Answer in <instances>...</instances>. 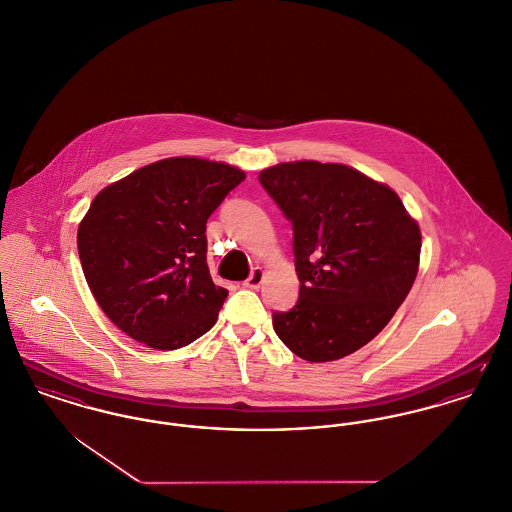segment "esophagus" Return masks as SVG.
Listing matches in <instances>:
<instances>
[{"label":"esophagus","mask_w":512,"mask_h":512,"mask_svg":"<svg viewBox=\"0 0 512 512\" xmlns=\"http://www.w3.org/2000/svg\"><path fill=\"white\" fill-rule=\"evenodd\" d=\"M263 280H265V271L263 269H259V267H255L251 274H249V278L243 282V286L245 288H251V290H257L261 284H263Z\"/></svg>","instance_id":"esophagus-1"}]
</instances>
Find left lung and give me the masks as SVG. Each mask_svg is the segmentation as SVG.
Here are the masks:
<instances>
[{
	"mask_svg": "<svg viewBox=\"0 0 512 512\" xmlns=\"http://www.w3.org/2000/svg\"><path fill=\"white\" fill-rule=\"evenodd\" d=\"M292 222L300 298L274 311L303 360H340L387 327L420 265L418 222L391 187L344 164L284 162L259 174Z\"/></svg>",
	"mask_w": 512,
	"mask_h": 512,
	"instance_id": "8db88e82",
	"label": "left lung"
}]
</instances>
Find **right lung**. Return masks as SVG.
<instances>
[{
  "instance_id": "add662e5",
  "label": "right lung",
  "mask_w": 512,
  "mask_h": 512,
  "mask_svg": "<svg viewBox=\"0 0 512 512\" xmlns=\"http://www.w3.org/2000/svg\"><path fill=\"white\" fill-rule=\"evenodd\" d=\"M245 174L193 156L158 160L102 189L77 247L106 317L154 350L211 331L228 290L212 282L207 220Z\"/></svg>"
}]
</instances>
